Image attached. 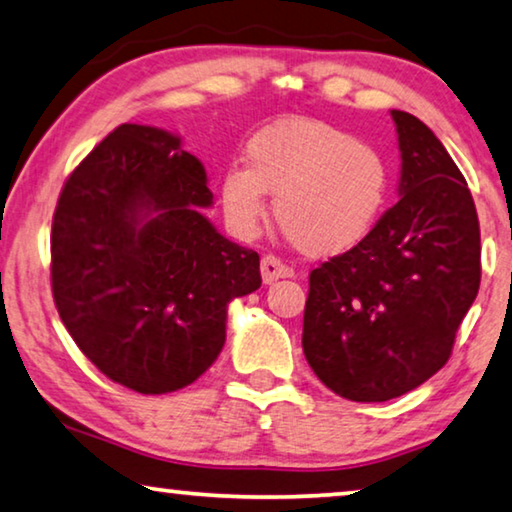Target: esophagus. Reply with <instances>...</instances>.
Listing matches in <instances>:
<instances>
[{"mask_svg":"<svg viewBox=\"0 0 512 512\" xmlns=\"http://www.w3.org/2000/svg\"><path fill=\"white\" fill-rule=\"evenodd\" d=\"M259 271H262L264 285H271V282L278 280V278L292 276V269H289L287 264H282L276 255L262 257V266H259Z\"/></svg>","mask_w":512,"mask_h":512,"instance_id":"1","label":"esophagus"}]
</instances>
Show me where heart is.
<instances>
[{"mask_svg": "<svg viewBox=\"0 0 512 512\" xmlns=\"http://www.w3.org/2000/svg\"><path fill=\"white\" fill-rule=\"evenodd\" d=\"M246 167L220 181L225 216L236 232H257L264 193L276 195L282 234L305 255H340L379 223L391 197V163L375 144L324 121H287L248 142Z\"/></svg>", "mask_w": 512, "mask_h": 512, "instance_id": "b5f03b06", "label": "heart"}]
</instances>
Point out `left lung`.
<instances>
[{
  "instance_id": "8db88e82",
  "label": "left lung",
  "mask_w": 512,
  "mask_h": 512,
  "mask_svg": "<svg viewBox=\"0 0 512 512\" xmlns=\"http://www.w3.org/2000/svg\"><path fill=\"white\" fill-rule=\"evenodd\" d=\"M400 200L365 239L310 273L303 354L354 402L414 391L446 365L480 287V227L467 181L439 137L391 110Z\"/></svg>"
}]
</instances>
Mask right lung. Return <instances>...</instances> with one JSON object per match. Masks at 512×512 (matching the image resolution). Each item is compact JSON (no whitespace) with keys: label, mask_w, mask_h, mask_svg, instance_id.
I'll return each mask as SVG.
<instances>
[{"label":"right lung","mask_w":512,"mask_h":512,"mask_svg":"<svg viewBox=\"0 0 512 512\" xmlns=\"http://www.w3.org/2000/svg\"><path fill=\"white\" fill-rule=\"evenodd\" d=\"M204 165L181 137L121 124L61 188L50 236L57 312L105 377L142 395L193 384L225 345L227 305L262 285L225 239Z\"/></svg>","instance_id":"add662e5"}]
</instances>
